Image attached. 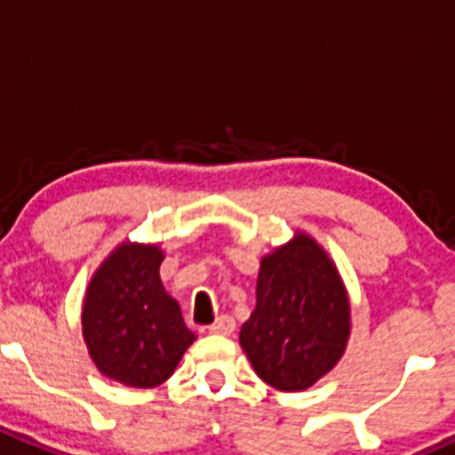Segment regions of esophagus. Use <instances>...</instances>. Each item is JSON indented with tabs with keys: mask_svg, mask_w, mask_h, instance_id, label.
<instances>
[{
	"mask_svg": "<svg viewBox=\"0 0 455 455\" xmlns=\"http://www.w3.org/2000/svg\"><path fill=\"white\" fill-rule=\"evenodd\" d=\"M233 330H235V321H233V316H228V314H222V316H218L213 323L208 325V332L213 334H231Z\"/></svg>",
	"mask_w": 455,
	"mask_h": 455,
	"instance_id": "1",
	"label": "esophagus"
}]
</instances>
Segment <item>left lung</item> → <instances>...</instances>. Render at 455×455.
<instances>
[{
  "label": "left lung",
  "mask_w": 455,
  "mask_h": 455,
  "mask_svg": "<svg viewBox=\"0 0 455 455\" xmlns=\"http://www.w3.org/2000/svg\"><path fill=\"white\" fill-rule=\"evenodd\" d=\"M256 299L240 343L262 381L305 390L332 371L350 334V305L337 267L312 237L296 235L262 258Z\"/></svg>",
  "instance_id": "left-lung-1"
}]
</instances>
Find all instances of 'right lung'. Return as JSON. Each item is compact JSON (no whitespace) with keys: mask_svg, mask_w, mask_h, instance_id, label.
Wrapping results in <instances>:
<instances>
[{"mask_svg":"<svg viewBox=\"0 0 455 455\" xmlns=\"http://www.w3.org/2000/svg\"><path fill=\"white\" fill-rule=\"evenodd\" d=\"M159 247L121 244L96 271L83 307V332L100 372L150 388L175 372L195 334L159 278Z\"/></svg>","mask_w":455,"mask_h":455,"instance_id":"obj_1","label":"right lung"}]
</instances>
